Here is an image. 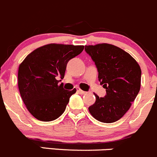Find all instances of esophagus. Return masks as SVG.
<instances>
[{
    "instance_id": "obj_1",
    "label": "esophagus",
    "mask_w": 157,
    "mask_h": 157,
    "mask_svg": "<svg viewBox=\"0 0 157 157\" xmlns=\"http://www.w3.org/2000/svg\"><path fill=\"white\" fill-rule=\"evenodd\" d=\"M77 93H78V94H82V95H83V94H85L86 93H87V92H85V91H83V90H81L80 88H77Z\"/></svg>"
}]
</instances>
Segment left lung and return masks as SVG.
<instances>
[{
	"label": "left lung",
	"mask_w": 157,
	"mask_h": 157,
	"mask_svg": "<svg viewBox=\"0 0 157 157\" xmlns=\"http://www.w3.org/2000/svg\"><path fill=\"white\" fill-rule=\"evenodd\" d=\"M98 70L100 85L106 95L99 97L88 108L90 114L102 123H114L121 119L130 108L141 87V70L129 53L108 43L85 45Z\"/></svg>",
	"instance_id": "left-lung-1"
}]
</instances>
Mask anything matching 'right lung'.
I'll return each instance as SVG.
<instances>
[{"instance_id":"right-lung-1","label":"right lung","mask_w":157,"mask_h":157,"mask_svg":"<svg viewBox=\"0 0 157 157\" xmlns=\"http://www.w3.org/2000/svg\"><path fill=\"white\" fill-rule=\"evenodd\" d=\"M84 45L48 44L30 53L19 65L18 85L29 112L39 121H52L64 112L76 89L67 90L63 79L70 60L84 50Z\"/></svg>"}]
</instances>
